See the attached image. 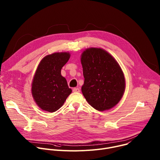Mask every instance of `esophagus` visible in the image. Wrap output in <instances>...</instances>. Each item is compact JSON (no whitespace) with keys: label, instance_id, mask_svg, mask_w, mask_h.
Wrapping results in <instances>:
<instances>
[{"label":"esophagus","instance_id":"34e87169","mask_svg":"<svg viewBox=\"0 0 160 160\" xmlns=\"http://www.w3.org/2000/svg\"><path fill=\"white\" fill-rule=\"evenodd\" d=\"M73 91L74 92H80V89L78 88H74L73 89Z\"/></svg>","mask_w":160,"mask_h":160}]
</instances>
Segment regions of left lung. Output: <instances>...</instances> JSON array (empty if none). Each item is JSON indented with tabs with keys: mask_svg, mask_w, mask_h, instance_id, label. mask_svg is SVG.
<instances>
[{
	"mask_svg": "<svg viewBox=\"0 0 160 160\" xmlns=\"http://www.w3.org/2000/svg\"><path fill=\"white\" fill-rule=\"evenodd\" d=\"M81 63L82 92L88 104L100 111L116 106L124 94L125 80L115 59L102 49L91 48L82 54Z\"/></svg>",
	"mask_w": 160,
	"mask_h": 160,
	"instance_id": "left-lung-1",
	"label": "left lung"
}]
</instances>
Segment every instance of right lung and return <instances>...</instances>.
<instances>
[{"mask_svg":"<svg viewBox=\"0 0 160 160\" xmlns=\"http://www.w3.org/2000/svg\"><path fill=\"white\" fill-rule=\"evenodd\" d=\"M70 58L69 52H55L40 62L32 84V94L37 106L50 112L58 110L72 90L61 74Z\"/></svg>","mask_w":160,"mask_h":160,"instance_id":"obj_1","label":"right lung"}]
</instances>
